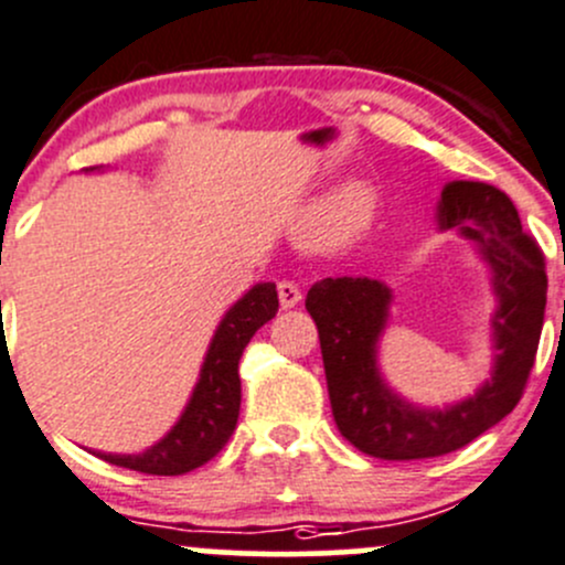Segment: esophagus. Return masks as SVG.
I'll list each match as a JSON object with an SVG mask.
<instances>
[{
	"mask_svg": "<svg viewBox=\"0 0 565 565\" xmlns=\"http://www.w3.org/2000/svg\"><path fill=\"white\" fill-rule=\"evenodd\" d=\"M300 287L292 281H278V300H281V309H295L300 303Z\"/></svg>",
	"mask_w": 565,
	"mask_h": 565,
	"instance_id": "34e87169",
	"label": "esophagus"
}]
</instances>
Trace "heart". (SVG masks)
Here are the masks:
<instances>
[{
    "label": "heart",
    "instance_id": "obj_1",
    "mask_svg": "<svg viewBox=\"0 0 565 565\" xmlns=\"http://www.w3.org/2000/svg\"><path fill=\"white\" fill-rule=\"evenodd\" d=\"M374 196L366 182H344L330 196L319 202L315 213V226L319 235L330 243H344L366 226L372 215Z\"/></svg>",
    "mask_w": 565,
    "mask_h": 565
}]
</instances>
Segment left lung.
I'll return each mask as SVG.
<instances>
[{
  "instance_id": "8db88e82",
  "label": "left lung",
  "mask_w": 565,
  "mask_h": 565,
  "mask_svg": "<svg viewBox=\"0 0 565 565\" xmlns=\"http://www.w3.org/2000/svg\"><path fill=\"white\" fill-rule=\"evenodd\" d=\"M437 230H457L492 270V372L472 396L420 407L385 383L380 335L393 292L369 276L322 278L306 295L319 330L330 407L344 440L377 459H429L467 446L520 402L546 309L544 254L522 232L514 202L487 182L454 180L437 204Z\"/></svg>"
}]
</instances>
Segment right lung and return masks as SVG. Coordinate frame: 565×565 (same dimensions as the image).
I'll use <instances>...</instances> for the list:
<instances>
[{
    "label": "right lung",
    "mask_w": 565,
    "mask_h": 565,
    "mask_svg": "<svg viewBox=\"0 0 565 565\" xmlns=\"http://www.w3.org/2000/svg\"><path fill=\"white\" fill-rule=\"evenodd\" d=\"M95 169L98 167L87 172H95ZM276 284H254L215 328L191 398L172 429L141 454H95L111 465L147 472V476H182L213 459L226 446L241 415L237 363H241L243 350L250 335L276 317Z\"/></svg>",
    "instance_id": "obj_1"
}]
</instances>
